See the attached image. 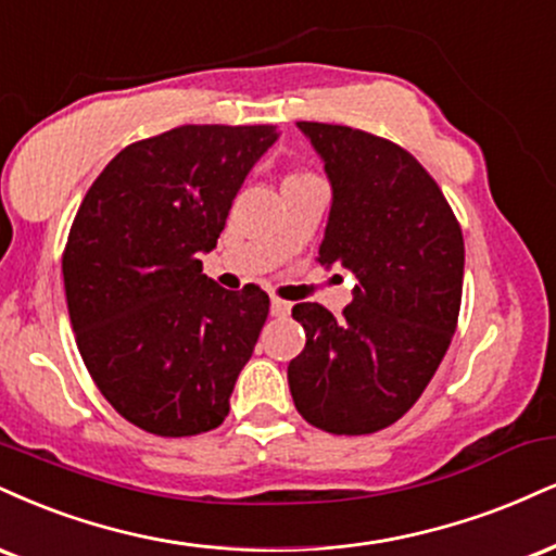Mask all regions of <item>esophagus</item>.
<instances>
[{"label": "esophagus", "instance_id": "34e87169", "mask_svg": "<svg viewBox=\"0 0 556 556\" xmlns=\"http://www.w3.org/2000/svg\"><path fill=\"white\" fill-rule=\"evenodd\" d=\"M290 311H292V303H287L282 298H271V316L285 318L290 316Z\"/></svg>", "mask_w": 556, "mask_h": 556}]
</instances>
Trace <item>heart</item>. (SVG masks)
Returning a JSON list of instances; mask_svg holds the SVG:
<instances>
[{
	"label": "heart",
	"mask_w": 556,
	"mask_h": 556,
	"mask_svg": "<svg viewBox=\"0 0 556 556\" xmlns=\"http://www.w3.org/2000/svg\"><path fill=\"white\" fill-rule=\"evenodd\" d=\"M305 178H316V176H313V173H307V170H298V173H290L285 184H292V180H305Z\"/></svg>",
	"instance_id": "1"
}]
</instances>
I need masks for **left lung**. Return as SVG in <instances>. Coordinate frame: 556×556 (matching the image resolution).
<instances>
[{"instance_id": "8db88e82", "label": "left lung", "mask_w": 556, "mask_h": 556, "mask_svg": "<svg viewBox=\"0 0 556 556\" xmlns=\"http://www.w3.org/2000/svg\"><path fill=\"white\" fill-rule=\"evenodd\" d=\"M329 173L333 202L318 264L357 277L333 316L298 303L305 350L287 367L305 422L370 434L422 396L458 326L464 232L419 160L391 139L350 126L298 122Z\"/></svg>"}]
</instances>
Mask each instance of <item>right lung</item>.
Returning <instances> with one entry per match:
<instances>
[{"mask_svg":"<svg viewBox=\"0 0 556 556\" xmlns=\"http://www.w3.org/2000/svg\"><path fill=\"white\" fill-rule=\"evenodd\" d=\"M277 126L186 124L124 147L70 227L62 274L72 331L98 391L126 422L191 438L225 422L269 295L202 274L232 199Z\"/></svg>","mask_w":556,"mask_h":556,"instance_id":"1","label":"right lung"}]
</instances>
